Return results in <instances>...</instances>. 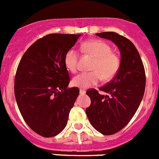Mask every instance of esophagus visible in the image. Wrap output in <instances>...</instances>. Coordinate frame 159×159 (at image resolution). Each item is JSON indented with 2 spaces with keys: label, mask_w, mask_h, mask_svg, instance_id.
Here are the masks:
<instances>
[{
  "label": "esophagus",
  "mask_w": 159,
  "mask_h": 159,
  "mask_svg": "<svg viewBox=\"0 0 159 159\" xmlns=\"http://www.w3.org/2000/svg\"><path fill=\"white\" fill-rule=\"evenodd\" d=\"M80 95H84V94L86 93V92H85L84 90L80 89Z\"/></svg>",
  "instance_id": "34e87169"
}]
</instances>
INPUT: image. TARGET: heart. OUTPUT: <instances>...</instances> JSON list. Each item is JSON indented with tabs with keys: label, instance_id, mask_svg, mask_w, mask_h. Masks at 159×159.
I'll return each instance as SVG.
<instances>
[{
	"label": "heart",
	"instance_id": "b5f03b06",
	"mask_svg": "<svg viewBox=\"0 0 159 159\" xmlns=\"http://www.w3.org/2000/svg\"><path fill=\"white\" fill-rule=\"evenodd\" d=\"M85 50L95 58L91 67L92 71L82 72L72 80L74 86L88 88L102 80H111L116 76L120 67V59L112 52L111 46L100 40H92L84 43ZM64 64L71 72L75 73L79 69V53L74 48L69 49L64 57Z\"/></svg>",
	"mask_w": 159,
	"mask_h": 159
}]
</instances>
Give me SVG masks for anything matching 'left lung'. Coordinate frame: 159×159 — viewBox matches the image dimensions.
Listing matches in <instances>:
<instances>
[{
    "mask_svg": "<svg viewBox=\"0 0 159 159\" xmlns=\"http://www.w3.org/2000/svg\"><path fill=\"white\" fill-rule=\"evenodd\" d=\"M96 35L114 42L121 54L116 75L99 88L107 95L94 88L86 92L91 99V105L86 108L90 123L101 134L111 135L127 126L137 111L145 92V69L137 48L127 38L114 32Z\"/></svg>",
    "mask_w": 159,
    "mask_h": 159,
    "instance_id": "8db88e82",
    "label": "left lung"
}]
</instances>
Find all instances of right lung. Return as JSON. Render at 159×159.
Here are the masks:
<instances>
[{"mask_svg":"<svg viewBox=\"0 0 159 159\" xmlns=\"http://www.w3.org/2000/svg\"><path fill=\"white\" fill-rule=\"evenodd\" d=\"M81 35L52 33L40 38L23 55L14 93L25 123L36 134L54 137L66 127L80 90L70 82L64 57Z\"/></svg>","mask_w":159,"mask_h":159,"instance_id":"obj_1","label":"right lung"}]
</instances>
